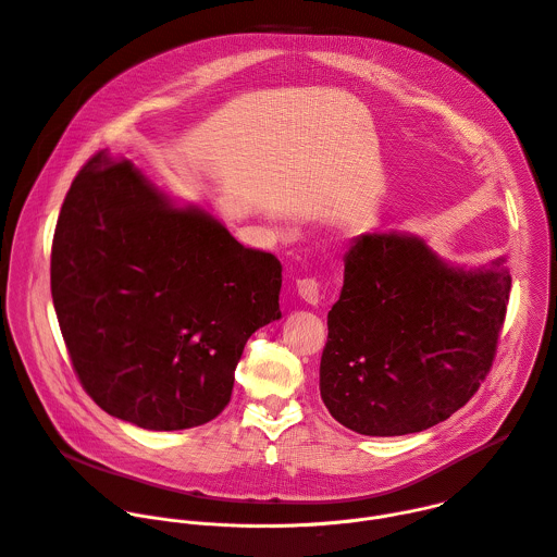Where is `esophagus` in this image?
<instances>
[{"mask_svg": "<svg viewBox=\"0 0 557 557\" xmlns=\"http://www.w3.org/2000/svg\"><path fill=\"white\" fill-rule=\"evenodd\" d=\"M297 295H299L306 304L317 306V304H320V282L312 280V277L297 280Z\"/></svg>", "mask_w": 557, "mask_h": 557, "instance_id": "1", "label": "esophagus"}]
</instances>
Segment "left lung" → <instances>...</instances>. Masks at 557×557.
<instances>
[{
    "label": "left lung",
    "mask_w": 557,
    "mask_h": 557,
    "mask_svg": "<svg viewBox=\"0 0 557 557\" xmlns=\"http://www.w3.org/2000/svg\"><path fill=\"white\" fill-rule=\"evenodd\" d=\"M509 290L503 258L467 269L412 233L357 235L320 366L333 419L366 436L449 419L492 368Z\"/></svg>",
    "instance_id": "1"
}]
</instances>
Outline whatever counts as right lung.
<instances>
[{
  "instance_id": "add662e5",
  "label": "right lung",
  "mask_w": 557,
  "mask_h": 557,
  "mask_svg": "<svg viewBox=\"0 0 557 557\" xmlns=\"http://www.w3.org/2000/svg\"><path fill=\"white\" fill-rule=\"evenodd\" d=\"M50 288L86 392L153 432L215 419L247 339L282 317L275 256L245 249L207 209L176 205L108 149L63 200Z\"/></svg>"
}]
</instances>
